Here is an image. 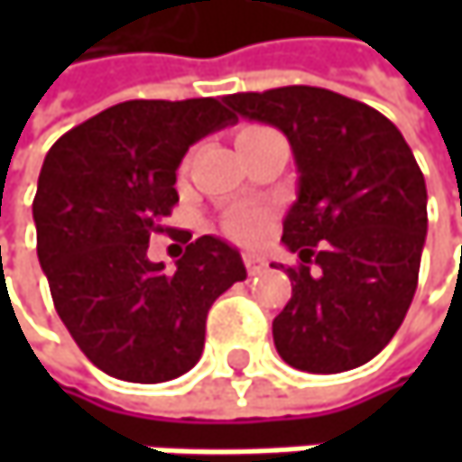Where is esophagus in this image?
I'll use <instances>...</instances> for the list:
<instances>
[{"label":"esophagus","mask_w":462,"mask_h":462,"mask_svg":"<svg viewBox=\"0 0 462 462\" xmlns=\"http://www.w3.org/2000/svg\"><path fill=\"white\" fill-rule=\"evenodd\" d=\"M243 262H245L248 275H259V273H264V267H267L264 256H259V254H245V256H243Z\"/></svg>","instance_id":"obj_1"}]
</instances>
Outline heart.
<instances>
[{
	"label": "heart",
	"mask_w": 462,
	"mask_h": 462,
	"mask_svg": "<svg viewBox=\"0 0 462 462\" xmlns=\"http://www.w3.org/2000/svg\"><path fill=\"white\" fill-rule=\"evenodd\" d=\"M267 227H270V214L264 208H256V206L235 208L222 222L225 235L237 240V243H259L267 235Z\"/></svg>",
	"instance_id": "b5f03b06"
}]
</instances>
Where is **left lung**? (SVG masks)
Wrapping results in <instances>:
<instances>
[{
  "label": "left lung",
  "instance_id": "obj_1",
  "mask_svg": "<svg viewBox=\"0 0 462 462\" xmlns=\"http://www.w3.org/2000/svg\"><path fill=\"white\" fill-rule=\"evenodd\" d=\"M225 104L283 131L300 173L281 237L300 259L286 267L291 300L273 321L275 350L313 374L372 361L412 305L428 232L410 143L385 115L326 88L232 93Z\"/></svg>",
  "mask_w": 462,
  "mask_h": 462
}]
</instances>
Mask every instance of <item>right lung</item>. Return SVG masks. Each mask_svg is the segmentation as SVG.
I'll use <instances>...</instances> for the list:
<instances>
[{"label": "right lung", "mask_w": 462, "mask_h": 462, "mask_svg": "<svg viewBox=\"0 0 462 462\" xmlns=\"http://www.w3.org/2000/svg\"><path fill=\"white\" fill-rule=\"evenodd\" d=\"M217 98L123 101L47 152L37 198V256L52 305L79 350L125 383H168L206 345L217 297L245 278L230 243L192 240L176 270L149 262V235L179 203L176 168L203 136L232 125Z\"/></svg>", "instance_id": "obj_1"}]
</instances>
